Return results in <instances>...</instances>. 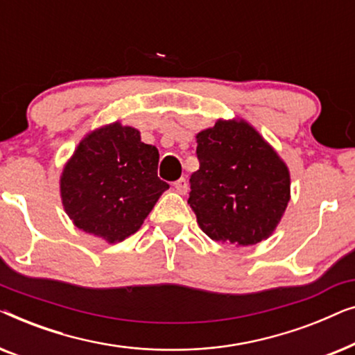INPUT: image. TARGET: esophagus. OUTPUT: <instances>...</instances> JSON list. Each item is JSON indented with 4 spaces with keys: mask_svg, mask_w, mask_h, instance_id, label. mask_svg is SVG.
I'll list each match as a JSON object with an SVG mask.
<instances>
[{
    "mask_svg": "<svg viewBox=\"0 0 355 355\" xmlns=\"http://www.w3.org/2000/svg\"><path fill=\"white\" fill-rule=\"evenodd\" d=\"M174 189H176V192L178 193H181V196H184V193H187V189H189V186H187V181L184 178H181V179H178L176 182H174Z\"/></svg>",
    "mask_w": 355,
    "mask_h": 355,
    "instance_id": "obj_1",
    "label": "esophagus"
}]
</instances>
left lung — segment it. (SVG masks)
<instances>
[{"label": "left lung", "mask_w": 355, "mask_h": 355, "mask_svg": "<svg viewBox=\"0 0 355 355\" xmlns=\"http://www.w3.org/2000/svg\"><path fill=\"white\" fill-rule=\"evenodd\" d=\"M200 169L189 203L210 239L232 247L268 239L291 200L288 164L245 119H218L200 130Z\"/></svg>", "instance_id": "obj_1"}]
</instances>
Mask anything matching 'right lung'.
<instances>
[{
  "label": "right lung",
  "instance_id": "1",
  "mask_svg": "<svg viewBox=\"0 0 355 355\" xmlns=\"http://www.w3.org/2000/svg\"><path fill=\"white\" fill-rule=\"evenodd\" d=\"M159 153L119 121L85 134L60 176L61 203L76 227L108 244L140 230L162 193Z\"/></svg>",
  "mask_w": 355,
  "mask_h": 355
}]
</instances>
